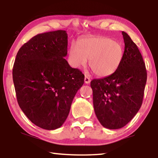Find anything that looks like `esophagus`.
Returning <instances> with one entry per match:
<instances>
[{"instance_id":"1","label":"esophagus","mask_w":158,"mask_h":158,"mask_svg":"<svg viewBox=\"0 0 158 158\" xmlns=\"http://www.w3.org/2000/svg\"><path fill=\"white\" fill-rule=\"evenodd\" d=\"M84 81L85 84H89L90 82V77L87 75V74H85V78H84Z\"/></svg>"}]
</instances>
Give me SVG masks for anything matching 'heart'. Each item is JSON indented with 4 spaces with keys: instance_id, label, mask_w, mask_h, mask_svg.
<instances>
[{
    "instance_id": "heart-1",
    "label": "heart",
    "mask_w": 158,
    "mask_h": 158,
    "mask_svg": "<svg viewBox=\"0 0 158 158\" xmlns=\"http://www.w3.org/2000/svg\"><path fill=\"white\" fill-rule=\"evenodd\" d=\"M123 57L121 44L108 37L83 38L69 48L68 63L72 68H84L89 60V66L99 77H107L118 68Z\"/></svg>"
}]
</instances>
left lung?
<instances>
[{
    "mask_svg": "<svg viewBox=\"0 0 158 158\" xmlns=\"http://www.w3.org/2000/svg\"><path fill=\"white\" fill-rule=\"evenodd\" d=\"M123 57L115 73L90 82L96 116L103 127L119 129L127 125L142 105L147 80L145 63L130 37L122 32Z\"/></svg>",
    "mask_w": 158,
    "mask_h": 158,
    "instance_id": "obj_1",
    "label": "left lung"
}]
</instances>
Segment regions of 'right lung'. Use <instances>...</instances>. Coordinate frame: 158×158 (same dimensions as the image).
<instances>
[{"instance_id":"right-lung-1","label":"right lung","mask_w":158,"mask_h":158,"mask_svg":"<svg viewBox=\"0 0 158 158\" xmlns=\"http://www.w3.org/2000/svg\"><path fill=\"white\" fill-rule=\"evenodd\" d=\"M68 34L56 31L38 34L17 54L12 77L19 105L28 118L42 129L59 128L68 117L84 75L71 68Z\"/></svg>"}]
</instances>
